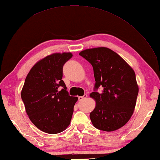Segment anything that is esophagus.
Returning <instances> with one entry per match:
<instances>
[{
  "instance_id": "34e87169",
  "label": "esophagus",
  "mask_w": 160,
  "mask_h": 160,
  "mask_svg": "<svg viewBox=\"0 0 160 160\" xmlns=\"http://www.w3.org/2000/svg\"><path fill=\"white\" fill-rule=\"evenodd\" d=\"M87 98V94H84V96H79V97H78V100H83L84 99H86Z\"/></svg>"
}]
</instances>
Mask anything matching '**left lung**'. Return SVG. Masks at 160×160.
<instances>
[{"instance_id": "left-lung-1", "label": "left lung", "mask_w": 160, "mask_h": 160, "mask_svg": "<svg viewBox=\"0 0 160 160\" xmlns=\"http://www.w3.org/2000/svg\"><path fill=\"white\" fill-rule=\"evenodd\" d=\"M80 55L91 64L96 80L95 91L90 97L96 107L90 113L93 125L104 131H113L130 120L136 104L139 88L132 67L107 47L87 49ZM103 88L101 94L96 90Z\"/></svg>"}]
</instances>
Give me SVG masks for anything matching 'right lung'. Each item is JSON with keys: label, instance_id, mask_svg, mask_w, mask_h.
<instances>
[{"label": "right lung", "instance_id": "obj_1", "mask_svg": "<svg viewBox=\"0 0 160 160\" xmlns=\"http://www.w3.org/2000/svg\"><path fill=\"white\" fill-rule=\"evenodd\" d=\"M72 56L70 52L55 53L39 60L29 71L21 91L29 120L47 133H59L71 123L78 98L69 96L62 78L63 65Z\"/></svg>", "mask_w": 160, "mask_h": 160}]
</instances>
